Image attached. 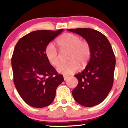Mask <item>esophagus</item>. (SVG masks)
Segmentation results:
<instances>
[{
  "instance_id": "34e87169",
  "label": "esophagus",
  "mask_w": 128,
  "mask_h": 128,
  "mask_svg": "<svg viewBox=\"0 0 128 128\" xmlns=\"http://www.w3.org/2000/svg\"><path fill=\"white\" fill-rule=\"evenodd\" d=\"M68 76H64V80H67V79H68Z\"/></svg>"
}]
</instances>
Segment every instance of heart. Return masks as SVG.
<instances>
[{"mask_svg": "<svg viewBox=\"0 0 128 128\" xmlns=\"http://www.w3.org/2000/svg\"><path fill=\"white\" fill-rule=\"evenodd\" d=\"M60 52L64 54L68 52L67 60L69 61L62 63L57 67V71L64 75L73 74L79 67H85L91 57L92 49L89 42L81 40L80 36L71 33L61 35L56 40ZM45 56L49 62L53 66H57L60 62L61 54L52 44H49L44 50Z\"/></svg>", "mask_w": 128, "mask_h": 128, "instance_id": "1", "label": "heart"}]
</instances>
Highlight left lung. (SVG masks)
I'll return each mask as SVG.
<instances>
[{
  "label": "left lung",
  "instance_id": "obj_1",
  "mask_svg": "<svg viewBox=\"0 0 128 128\" xmlns=\"http://www.w3.org/2000/svg\"><path fill=\"white\" fill-rule=\"evenodd\" d=\"M67 30L80 35L91 46V57L86 68L74 75L78 84L73 90L72 94L80 105L94 106L102 102L112 88L115 55L110 42L101 32L90 28Z\"/></svg>",
  "mask_w": 128,
  "mask_h": 128
}]
</instances>
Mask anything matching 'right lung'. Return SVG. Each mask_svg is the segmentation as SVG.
Returning <instances> with one entry per match:
<instances>
[{
    "label": "right lung",
    "instance_id": "obj_1",
    "mask_svg": "<svg viewBox=\"0 0 128 128\" xmlns=\"http://www.w3.org/2000/svg\"><path fill=\"white\" fill-rule=\"evenodd\" d=\"M63 30H36L16 44L11 58L14 83L19 95L30 106L43 108L52 104L57 87L64 81L44 54L46 47Z\"/></svg>",
    "mask_w": 128,
    "mask_h": 128
}]
</instances>
